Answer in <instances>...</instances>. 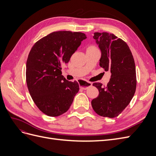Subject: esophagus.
I'll use <instances>...</instances> for the list:
<instances>
[{"label":"esophagus","instance_id":"34e87169","mask_svg":"<svg viewBox=\"0 0 156 156\" xmlns=\"http://www.w3.org/2000/svg\"><path fill=\"white\" fill-rule=\"evenodd\" d=\"M92 85V83L91 82H88L84 81V80H82V83L80 84V88L83 90H86L88 87H91Z\"/></svg>","mask_w":156,"mask_h":156}]
</instances>
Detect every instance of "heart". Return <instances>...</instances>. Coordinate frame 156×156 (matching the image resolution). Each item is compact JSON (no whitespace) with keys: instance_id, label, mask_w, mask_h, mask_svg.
Here are the masks:
<instances>
[{"instance_id":"1","label":"heart","mask_w":156,"mask_h":156,"mask_svg":"<svg viewBox=\"0 0 156 156\" xmlns=\"http://www.w3.org/2000/svg\"><path fill=\"white\" fill-rule=\"evenodd\" d=\"M92 48H96V47H94V45H90L88 47V49H92Z\"/></svg>"}]
</instances>
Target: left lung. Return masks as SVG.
<instances>
[{
	"mask_svg": "<svg viewBox=\"0 0 156 156\" xmlns=\"http://www.w3.org/2000/svg\"><path fill=\"white\" fill-rule=\"evenodd\" d=\"M94 39L101 51L100 66L111 71L110 81L106 87L100 83L92 85L99 95L92 100L94 111L103 117L119 116L133 98L136 87L133 56L126 42L108 32H94Z\"/></svg>",
	"mask_w": 156,
	"mask_h": 156,
	"instance_id": "obj_1",
	"label": "left lung"
}]
</instances>
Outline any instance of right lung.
<instances>
[{"mask_svg":"<svg viewBox=\"0 0 156 156\" xmlns=\"http://www.w3.org/2000/svg\"><path fill=\"white\" fill-rule=\"evenodd\" d=\"M86 37L79 32H53L32 46L27 60L26 81L32 100L45 115L64 114L79 92L78 83L66 79L61 66L69 62Z\"/></svg>","mask_w":156,"mask_h":156,"instance_id":"add662e5","label":"right lung"}]
</instances>
